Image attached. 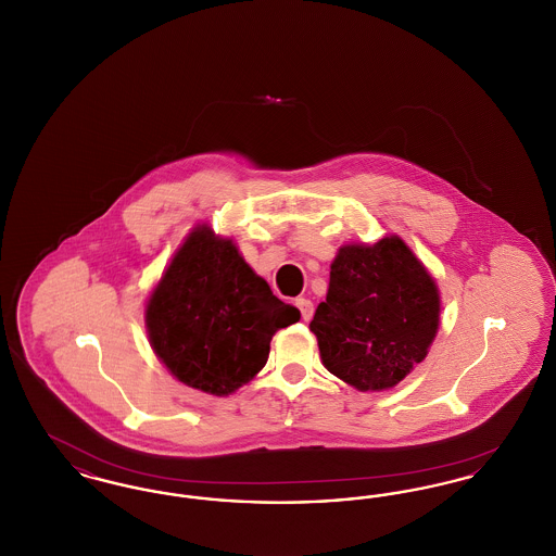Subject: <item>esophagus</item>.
Here are the masks:
<instances>
[{
	"label": "esophagus",
	"instance_id": "34e87169",
	"mask_svg": "<svg viewBox=\"0 0 556 556\" xmlns=\"http://www.w3.org/2000/svg\"><path fill=\"white\" fill-rule=\"evenodd\" d=\"M295 306L300 308V315H302L304 320H311V318H313L315 306H313V302H311V300H306V298H298V300H295Z\"/></svg>",
	"mask_w": 556,
	"mask_h": 556
}]
</instances>
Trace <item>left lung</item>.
Listing matches in <instances>:
<instances>
[{"label": "left lung", "mask_w": 556, "mask_h": 556, "mask_svg": "<svg viewBox=\"0 0 556 556\" xmlns=\"http://www.w3.org/2000/svg\"><path fill=\"white\" fill-rule=\"evenodd\" d=\"M438 325L433 277L402 239L390 236L340 248L311 331L329 372L361 392H381L424 361Z\"/></svg>", "instance_id": "obj_1"}]
</instances>
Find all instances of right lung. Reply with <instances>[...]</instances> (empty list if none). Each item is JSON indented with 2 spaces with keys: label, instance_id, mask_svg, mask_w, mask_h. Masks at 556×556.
Here are the masks:
<instances>
[{
  "label": "right lung",
  "instance_id": "right-lung-1",
  "mask_svg": "<svg viewBox=\"0 0 556 556\" xmlns=\"http://www.w3.org/2000/svg\"><path fill=\"white\" fill-rule=\"evenodd\" d=\"M300 320L241 258L231 239L195 227L146 306L156 356L181 383L229 396L268 358L277 329Z\"/></svg>",
  "mask_w": 556,
  "mask_h": 556
}]
</instances>
